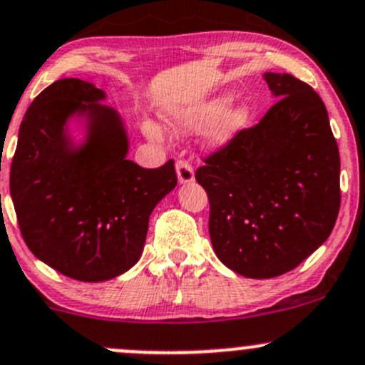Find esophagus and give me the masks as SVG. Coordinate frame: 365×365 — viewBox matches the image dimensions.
Wrapping results in <instances>:
<instances>
[{"instance_id":"1","label":"esophagus","mask_w":365,"mask_h":365,"mask_svg":"<svg viewBox=\"0 0 365 365\" xmlns=\"http://www.w3.org/2000/svg\"><path fill=\"white\" fill-rule=\"evenodd\" d=\"M176 176H178V183L187 185V183L194 182V170L187 160H178L176 163Z\"/></svg>"}]
</instances>
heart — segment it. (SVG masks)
<instances>
[{"mask_svg":"<svg viewBox=\"0 0 365 365\" xmlns=\"http://www.w3.org/2000/svg\"><path fill=\"white\" fill-rule=\"evenodd\" d=\"M229 103V94L199 99L170 110L164 120L178 133H197L206 128V143L212 148H222L243 131L252 115L250 106L245 103L232 106ZM145 133L153 140L160 138V129L153 122H145Z\"/></svg>","mask_w":365,"mask_h":365,"instance_id":"b5f03b06","label":"heart"}]
</instances>
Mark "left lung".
<instances>
[{
	"label": "left lung",
	"instance_id": "obj_1",
	"mask_svg": "<svg viewBox=\"0 0 365 365\" xmlns=\"http://www.w3.org/2000/svg\"><path fill=\"white\" fill-rule=\"evenodd\" d=\"M276 103L206 159L195 180L210 199L220 262L245 278L289 273L334 229L339 150L320 96L289 73H264Z\"/></svg>",
	"mask_w": 365,
	"mask_h": 365
}]
</instances>
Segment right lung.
<instances>
[{"label": "right lung", "instance_id": "right-lung-1", "mask_svg": "<svg viewBox=\"0 0 365 365\" xmlns=\"http://www.w3.org/2000/svg\"><path fill=\"white\" fill-rule=\"evenodd\" d=\"M106 92L61 78L36 96L19 129L10 195L36 259L78 282H106L140 260L148 218L176 187L173 160L145 170ZM81 129L72 134V125Z\"/></svg>", "mask_w": 365, "mask_h": 365}]
</instances>
